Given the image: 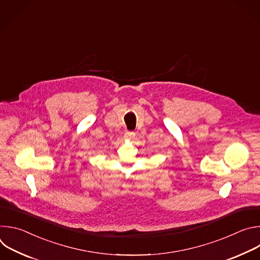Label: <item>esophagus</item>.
<instances>
[{"label":"esophagus","instance_id":"esophagus-1","mask_svg":"<svg viewBox=\"0 0 260 260\" xmlns=\"http://www.w3.org/2000/svg\"><path fill=\"white\" fill-rule=\"evenodd\" d=\"M135 137H136V134L134 132H126L124 134V138L126 140H133V139H135Z\"/></svg>","mask_w":260,"mask_h":260}]
</instances>
